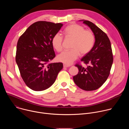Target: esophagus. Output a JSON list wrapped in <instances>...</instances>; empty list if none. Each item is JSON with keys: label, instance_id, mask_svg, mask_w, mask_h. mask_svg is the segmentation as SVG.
<instances>
[{"label": "esophagus", "instance_id": "1", "mask_svg": "<svg viewBox=\"0 0 129 129\" xmlns=\"http://www.w3.org/2000/svg\"><path fill=\"white\" fill-rule=\"evenodd\" d=\"M63 66H64V67H68L71 66V65H68V64H63Z\"/></svg>", "mask_w": 129, "mask_h": 129}]
</instances>
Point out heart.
I'll list each match as a JSON object with an SVG mask.
<instances>
[{
	"instance_id": "obj_1",
	"label": "heart",
	"mask_w": 129,
	"mask_h": 129,
	"mask_svg": "<svg viewBox=\"0 0 129 129\" xmlns=\"http://www.w3.org/2000/svg\"><path fill=\"white\" fill-rule=\"evenodd\" d=\"M64 34L67 38L72 39L71 48L60 53L57 57L59 61L66 64H70L79 56L80 53L83 55L89 53L94 46L95 37L93 33L85 30L84 27L77 24H72L67 26L64 30ZM63 36L59 33L55 34L52 39L53 47L58 51L63 49Z\"/></svg>"
}]
</instances>
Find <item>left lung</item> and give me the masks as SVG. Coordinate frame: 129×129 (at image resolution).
Segmentation results:
<instances>
[{
	"instance_id": "left-lung-1",
	"label": "left lung",
	"mask_w": 129,
	"mask_h": 129,
	"mask_svg": "<svg viewBox=\"0 0 129 129\" xmlns=\"http://www.w3.org/2000/svg\"><path fill=\"white\" fill-rule=\"evenodd\" d=\"M93 31L95 43L91 50L82 58L81 61L88 65L84 68L77 64L79 72L73 79L75 84L85 91L95 90L106 81L113 61L111 42L105 33L88 20H82Z\"/></svg>"
}]
</instances>
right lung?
Listing matches in <instances>:
<instances>
[{"instance_id": "1", "label": "right lung", "mask_w": 129, "mask_h": 129, "mask_svg": "<svg viewBox=\"0 0 129 129\" xmlns=\"http://www.w3.org/2000/svg\"><path fill=\"white\" fill-rule=\"evenodd\" d=\"M63 24L40 21L30 25L18 41L16 62L26 86L39 91L50 87L62 69V63L49 62L55 57L51 41Z\"/></svg>"}]
</instances>
